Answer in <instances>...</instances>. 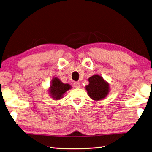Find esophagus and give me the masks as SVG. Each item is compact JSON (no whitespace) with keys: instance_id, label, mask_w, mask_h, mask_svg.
Returning <instances> with one entry per match:
<instances>
[{"instance_id":"esophagus-1","label":"esophagus","mask_w":152,"mask_h":152,"mask_svg":"<svg viewBox=\"0 0 152 152\" xmlns=\"http://www.w3.org/2000/svg\"><path fill=\"white\" fill-rule=\"evenodd\" d=\"M73 86L75 88H80V87H81V84H80L79 82H75L73 83Z\"/></svg>"}]
</instances>
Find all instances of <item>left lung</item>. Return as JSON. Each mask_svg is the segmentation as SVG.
<instances>
[{
	"mask_svg": "<svg viewBox=\"0 0 152 152\" xmlns=\"http://www.w3.org/2000/svg\"><path fill=\"white\" fill-rule=\"evenodd\" d=\"M88 85L85 87L88 96L94 101L104 99L110 93L108 83L99 75H94L88 79Z\"/></svg>",
	"mask_w": 152,
	"mask_h": 152,
	"instance_id": "obj_1",
	"label": "left lung"
}]
</instances>
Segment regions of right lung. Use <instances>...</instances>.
Here are the masks:
<instances>
[{
  "label": "right lung",
  "instance_id": "add662e5",
  "mask_svg": "<svg viewBox=\"0 0 152 152\" xmlns=\"http://www.w3.org/2000/svg\"><path fill=\"white\" fill-rule=\"evenodd\" d=\"M72 87L68 83H64L57 77H54L51 81L50 86L48 88V93L51 99L53 100H60L64 98L65 93L71 89Z\"/></svg>",
  "mask_w": 152,
  "mask_h": 152
}]
</instances>
